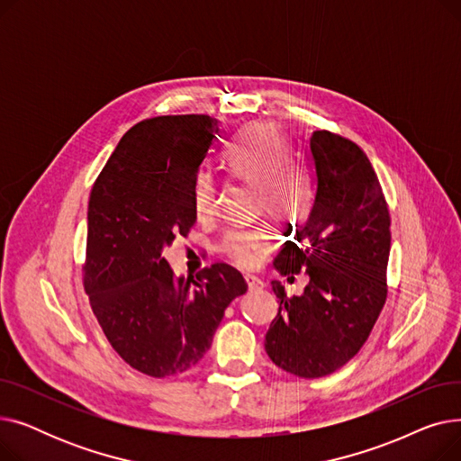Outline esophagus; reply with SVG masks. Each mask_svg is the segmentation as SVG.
I'll use <instances>...</instances> for the list:
<instances>
[{
  "label": "esophagus",
  "instance_id": "34e87169",
  "mask_svg": "<svg viewBox=\"0 0 461 461\" xmlns=\"http://www.w3.org/2000/svg\"><path fill=\"white\" fill-rule=\"evenodd\" d=\"M245 280H247V285H249L250 292H258V289H263V282H261L258 276H254V275H247V276H245Z\"/></svg>",
  "mask_w": 461,
  "mask_h": 461
}]
</instances>
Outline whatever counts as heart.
<instances>
[{
    "instance_id": "heart-1",
    "label": "heart",
    "mask_w": 461,
    "mask_h": 461,
    "mask_svg": "<svg viewBox=\"0 0 461 461\" xmlns=\"http://www.w3.org/2000/svg\"><path fill=\"white\" fill-rule=\"evenodd\" d=\"M228 167L233 176L261 186V212H269L276 222L301 224L308 218L316 186L275 127H249L231 148ZM192 205L198 216L216 212L218 186L209 172H200L194 181ZM221 250L239 267L252 269L271 252V235L265 228H233L222 237Z\"/></svg>"
}]
</instances>
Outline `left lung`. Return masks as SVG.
I'll list each match as a JSON object with an SVG mask.
<instances>
[{"label":"left lung","instance_id":"1","mask_svg":"<svg viewBox=\"0 0 461 461\" xmlns=\"http://www.w3.org/2000/svg\"><path fill=\"white\" fill-rule=\"evenodd\" d=\"M310 151L316 202L275 259L287 280L306 273L310 282L294 297L273 282L280 306L265 351L284 372L316 379L360 351L384 306L391 214L366 153L353 140L316 131Z\"/></svg>","mask_w":461,"mask_h":461}]
</instances>
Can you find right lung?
Instances as JSON below:
<instances>
[{
    "instance_id": "add662e5",
    "label": "right lung",
    "mask_w": 461,
    "mask_h": 461,
    "mask_svg": "<svg viewBox=\"0 0 461 461\" xmlns=\"http://www.w3.org/2000/svg\"><path fill=\"white\" fill-rule=\"evenodd\" d=\"M203 113L143 119L119 140L87 205L82 282L113 351L151 377L177 375L203 358L230 303L247 282L228 263L176 278L162 252L196 222L192 188L218 141Z\"/></svg>"
}]
</instances>
